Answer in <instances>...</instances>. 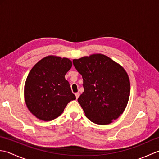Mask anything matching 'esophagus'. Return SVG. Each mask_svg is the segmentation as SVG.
Segmentation results:
<instances>
[{
	"mask_svg": "<svg viewBox=\"0 0 159 159\" xmlns=\"http://www.w3.org/2000/svg\"><path fill=\"white\" fill-rule=\"evenodd\" d=\"M75 96H76V99H78V98L79 97V96H80V93L79 92H77V93H75Z\"/></svg>",
	"mask_w": 159,
	"mask_h": 159,
	"instance_id": "34e87169",
	"label": "esophagus"
}]
</instances>
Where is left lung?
<instances>
[{
	"instance_id": "1",
	"label": "left lung",
	"mask_w": 159,
	"mask_h": 159,
	"mask_svg": "<svg viewBox=\"0 0 159 159\" xmlns=\"http://www.w3.org/2000/svg\"><path fill=\"white\" fill-rule=\"evenodd\" d=\"M83 79L84 92L78 98L85 116L93 123L107 125L126 109L130 85L126 71L102 54H92L73 60Z\"/></svg>"
}]
</instances>
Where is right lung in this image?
Returning a JSON list of instances; mask_svg holds the SVG:
<instances>
[{
  "label": "right lung",
  "instance_id": "obj_1",
  "mask_svg": "<svg viewBox=\"0 0 159 159\" xmlns=\"http://www.w3.org/2000/svg\"><path fill=\"white\" fill-rule=\"evenodd\" d=\"M72 66L68 58L49 55L39 60L30 71L24 96L29 111L38 119L45 121L56 119L67 104L76 99L65 78Z\"/></svg>",
  "mask_w": 159,
  "mask_h": 159
}]
</instances>
